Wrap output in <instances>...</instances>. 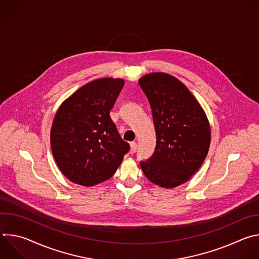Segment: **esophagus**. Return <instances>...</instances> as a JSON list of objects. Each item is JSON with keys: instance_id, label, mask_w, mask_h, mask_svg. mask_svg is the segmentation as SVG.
<instances>
[{"instance_id": "esophagus-1", "label": "esophagus", "mask_w": 259, "mask_h": 259, "mask_svg": "<svg viewBox=\"0 0 259 259\" xmlns=\"http://www.w3.org/2000/svg\"><path fill=\"white\" fill-rule=\"evenodd\" d=\"M136 150H137V144H136V142L133 141L130 143V153L134 154L136 152Z\"/></svg>"}]
</instances>
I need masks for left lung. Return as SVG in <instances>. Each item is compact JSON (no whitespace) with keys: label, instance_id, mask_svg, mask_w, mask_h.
<instances>
[{"label":"left lung","instance_id":"obj_1","mask_svg":"<svg viewBox=\"0 0 259 259\" xmlns=\"http://www.w3.org/2000/svg\"><path fill=\"white\" fill-rule=\"evenodd\" d=\"M138 84L151 104L157 138L154 155L140 162L141 169L157 186L176 188L187 182L207 157L209 121L187 86L169 73H147Z\"/></svg>","mask_w":259,"mask_h":259}]
</instances>
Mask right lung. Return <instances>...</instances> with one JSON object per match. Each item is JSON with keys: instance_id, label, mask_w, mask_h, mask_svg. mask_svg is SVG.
Wrapping results in <instances>:
<instances>
[{"instance_id": "obj_1", "label": "right lung", "mask_w": 259, "mask_h": 259, "mask_svg": "<svg viewBox=\"0 0 259 259\" xmlns=\"http://www.w3.org/2000/svg\"><path fill=\"white\" fill-rule=\"evenodd\" d=\"M125 82L93 80L66 98L54 117L50 141L55 162L71 182L93 187L112 177L130 146L109 117Z\"/></svg>"}]
</instances>
